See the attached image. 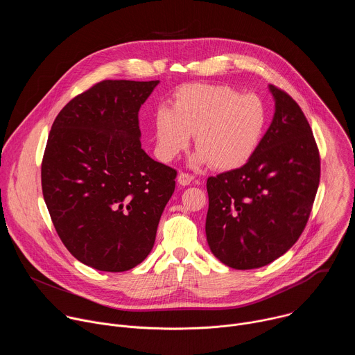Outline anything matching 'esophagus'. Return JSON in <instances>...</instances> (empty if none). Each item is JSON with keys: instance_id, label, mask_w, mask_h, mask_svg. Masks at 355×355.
Segmentation results:
<instances>
[{"instance_id": "esophagus-1", "label": "esophagus", "mask_w": 355, "mask_h": 355, "mask_svg": "<svg viewBox=\"0 0 355 355\" xmlns=\"http://www.w3.org/2000/svg\"><path fill=\"white\" fill-rule=\"evenodd\" d=\"M177 181H178L180 185L187 187V185H189L193 181V175H191L188 173H180L178 177H177Z\"/></svg>"}]
</instances>
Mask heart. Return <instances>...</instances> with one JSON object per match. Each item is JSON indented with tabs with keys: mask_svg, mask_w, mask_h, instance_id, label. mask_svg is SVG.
Returning <instances> with one entry per match:
<instances>
[{
	"mask_svg": "<svg viewBox=\"0 0 355 355\" xmlns=\"http://www.w3.org/2000/svg\"><path fill=\"white\" fill-rule=\"evenodd\" d=\"M267 108L254 94L229 85L189 84L177 91L173 110L156 114L157 155L174 160L195 139L193 166L209 162L216 170L243 166L257 150L267 125Z\"/></svg>",
	"mask_w": 355,
	"mask_h": 355,
	"instance_id": "b5f03b06",
	"label": "heart"
}]
</instances>
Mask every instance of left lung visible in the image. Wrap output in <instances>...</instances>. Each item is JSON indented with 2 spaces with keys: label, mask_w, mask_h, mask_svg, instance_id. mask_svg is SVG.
Returning <instances> with one entry per match:
<instances>
[{
  "label": "left lung",
  "mask_w": 355,
  "mask_h": 355,
  "mask_svg": "<svg viewBox=\"0 0 355 355\" xmlns=\"http://www.w3.org/2000/svg\"><path fill=\"white\" fill-rule=\"evenodd\" d=\"M268 88L275 112L257 150L243 167L207 182V240L234 270L260 268L285 254L306 226L320 180L306 116L286 92Z\"/></svg>",
  "instance_id": "1"
}]
</instances>
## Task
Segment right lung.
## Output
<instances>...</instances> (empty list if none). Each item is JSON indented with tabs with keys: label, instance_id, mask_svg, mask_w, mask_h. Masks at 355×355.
Returning a JSON list of instances; mask_svg holds the SVG:
<instances>
[{
	"label": "right lung",
	"instance_id": "obj_1",
	"mask_svg": "<svg viewBox=\"0 0 355 355\" xmlns=\"http://www.w3.org/2000/svg\"><path fill=\"white\" fill-rule=\"evenodd\" d=\"M160 81L105 80L56 116L42 162L55 229L83 264L122 272L155 245L177 171L146 155L139 110Z\"/></svg>",
	"mask_w": 355,
	"mask_h": 355
}]
</instances>
